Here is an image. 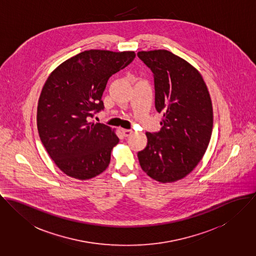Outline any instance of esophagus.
<instances>
[{"label":"esophagus","mask_w":256,"mask_h":256,"mask_svg":"<svg viewBox=\"0 0 256 256\" xmlns=\"http://www.w3.org/2000/svg\"><path fill=\"white\" fill-rule=\"evenodd\" d=\"M122 134L124 136H130L134 132H132V130H126V128H122Z\"/></svg>","instance_id":"34e87169"}]
</instances>
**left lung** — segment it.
<instances>
[{
    "label": "left lung",
    "mask_w": 256,
    "mask_h": 256,
    "mask_svg": "<svg viewBox=\"0 0 256 256\" xmlns=\"http://www.w3.org/2000/svg\"><path fill=\"white\" fill-rule=\"evenodd\" d=\"M138 56L152 70L155 107L163 114L158 132H146L147 145L138 153L153 180L166 184L184 178L202 159L212 134L213 109L198 70L167 50Z\"/></svg>",
    "instance_id": "obj_1"
}]
</instances>
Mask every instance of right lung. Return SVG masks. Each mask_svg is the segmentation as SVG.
Listing matches in <instances>:
<instances>
[{"label": "right lung", "mask_w": 256, "mask_h": 256, "mask_svg": "<svg viewBox=\"0 0 256 256\" xmlns=\"http://www.w3.org/2000/svg\"><path fill=\"white\" fill-rule=\"evenodd\" d=\"M136 53L88 50L57 66L42 88L37 107L40 140L58 168L89 180L107 169L118 138L110 126L90 120L104 109L108 80Z\"/></svg>", "instance_id": "add662e5"}]
</instances>
